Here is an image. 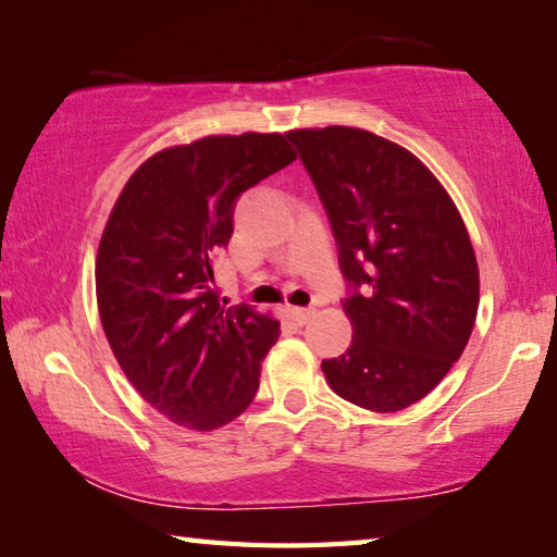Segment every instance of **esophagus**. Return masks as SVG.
<instances>
[{
    "instance_id": "esophagus-1",
    "label": "esophagus",
    "mask_w": 557,
    "mask_h": 557,
    "mask_svg": "<svg viewBox=\"0 0 557 557\" xmlns=\"http://www.w3.org/2000/svg\"><path fill=\"white\" fill-rule=\"evenodd\" d=\"M312 314H314L312 307H292V317H295L299 324H307L309 319H312Z\"/></svg>"
}]
</instances>
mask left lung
<instances>
[{"instance_id": "8db88e82", "label": "left lung", "mask_w": 557, "mask_h": 557, "mask_svg": "<svg viewBox=\"0 0 557 557\" xmlns=\"http://www.w3.org/2000/svg\"><path fill=\"white\" fill-rule=\"evenodd\" d=\"M287 139L319 194L348 282L346 354L324 358L336 395L375 412L418 403L445 379L474 329L479 268L465 221L408 149L356 127Z\"/></svg>"}]
</instances>
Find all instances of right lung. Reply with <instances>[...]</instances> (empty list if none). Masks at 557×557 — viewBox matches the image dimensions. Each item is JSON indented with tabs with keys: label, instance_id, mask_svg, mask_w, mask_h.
Segmentation results:
<instances>
[{
	"label": "right lung",
	"instance_id": "1",
	"mask_svg": "<svg viewBox=\"0 0 557 557\" xmlns=\"http://www.w3.org/2000/svg\"><path fill=\"white\" fill-rule=\"evenodd\" d=\"M295 159L287 135L203 137L147 159L110 213L96 262L100 322L127 381L178 425L215 430L256 398L280 322L225 307L213 260L243 191Z\"/></svg>",
	"mask_w": 557,
	"mask_h": 557
}]
</instances>
